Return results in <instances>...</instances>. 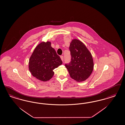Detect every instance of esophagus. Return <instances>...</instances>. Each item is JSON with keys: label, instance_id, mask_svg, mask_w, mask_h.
<instances>
[{"label": "esophagus", "instance_id": "1", "mask_svg": "<svg viewBox=\"0 0 125 125\" xmlns=\"http://www.w3.org/2000/svg\"><path fill=\"white\" fill-rule=\"evenodd\" d=\"M60 58H61L62 61H63V60H64V57H63V56H60Z\"/></svg>", "mask_w": 125, "mask_h": 125}]
</instances>
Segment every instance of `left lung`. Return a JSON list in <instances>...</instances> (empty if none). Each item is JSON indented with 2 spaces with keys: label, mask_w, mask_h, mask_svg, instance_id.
<instances>
[{
  "label": "left lung",
  "mask_w": 125,
  "mask_h": 125,
  "mask_svg": "<svg viewBox=\"0 0 125 125\" xmlns=\"http://www.w3.org/2000/svg\"><path fill=\"white\" fill-rule=\"evenodd\" d=\"M71 59L65 64L71 77L78 82L86 80L94 69L92 56L85 45L80 40H73L70 43Z\"/></svg>",
  "instance_id": "8db88e82"
}]
</instances>
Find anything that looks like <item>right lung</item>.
I'll return each instance as SVG.
<instances>
[{
    "instance_id": "obj_1",
    "label": "right lung",
    "mask_w": 125,
    "mask_h": 125,
    "mask_svg": "<svg viewBox=\"0 0 125 125\" xmlns=\"http://www.w3.org/2000/svg\"><path fill=\"white\" fill-rule=\"evenodd\" d=\"M62 64L60 57L51 46L50 42H41L34 50L30 57L29 69L33 76L46 81L54 75L53 70Z\"/></svg>"
}]
</instances>
